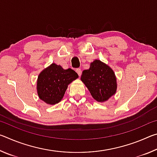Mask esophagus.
Instances as JSON below:
<instances>
[{
    "instance_id": "obj_1",
    "label": "esophagus",
    "mask_w": 157,
    "mask_h": 157,
    "mask_svg": "<svg viewBox=\"0 0 157 157\" xmlns=\"http://www.w3.org/2000/svg\"><path fill=\"white\" fill-rule=\"evenodd\" d=\"M76 72H77V73L78 74L79 76L81 75V74H82V70H81L80 68H77V69H76Z\"/></svg>"
}]
</instances>
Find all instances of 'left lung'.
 Returning a JSON list of instances; mask_svg holds the SVG:
<instances>
[{
	"label": "left lung",
	"instance_id": "obj_1",
	"mask_svg": "<svg viewBox=\"0 0 157 157\" xmlns=\"http://www.w3.org/2000/svg\"><path fill=\"white\" fill-rule=\"evenodd\" d=\"M81 80L98 102H105L116 92L115 73L100 60L95 59L91 63L89 69L83 71Z\"/></svg>",
	"mask_w": 157,
	"mask_h": 157
}]
</instances>
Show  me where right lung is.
Masks as SVG:
<instances>
[{"instance_id":"add662e5","label":"right lung","mask_w":157,"mask_h":157,"mask_svg":"<svg viewBox=\"0 0 157 157\" xmlns=\"http://www.w3.org/2000/svg\"><path fill=\"white\" fill-rule=\"evenodd\" d=\"M78 78V73L73 69L65 70L61 66L52 63L39 75L37 94L46 104L55 105L62 100L68 85Z\"/></svg>"}]
</instances>
